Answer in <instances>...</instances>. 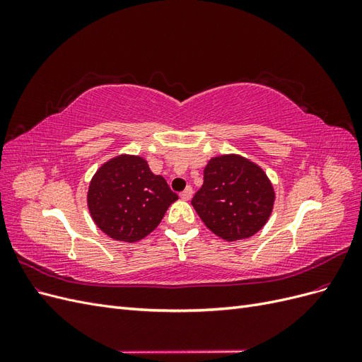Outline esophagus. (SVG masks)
Returning <instances> with one entry per match:
<instances>
[{
  "label": "esophagus",
  "instance_id": "1",
  "mask_svg": "<svg viewBox=\"0 0 362 362\" xmlns=\"http://www.w3.org/2000/svg\"><path fill=\"white\" fill-rule=\"evenodd\" d=\"M180 196H181L182 201H190L192 196H193V189H192V187H187Z\"/></svg>",
  "mask_w": 362,
  "mask_h": 362
}]
</instances>
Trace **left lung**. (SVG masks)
I'll use <instances>...</instances> for the list:
<instances>
[{
	"label": "left lung",
	"instance_id": "left-lung-1",
	"mask_svg": "<svg viewBox=\"0 0 362 362\" xmlns=\"http://www.w3.org/2000/svg\"><path fill=\"white\" fill-rule=\"evenodd\" d=\"M275 204V189L257 163L238 154L213 157L192 205L205 226L226 242L249 238L264 226Z\"/></svg>",
	"mask_w": 362,
	"mask_h": 362
}]
</instances>
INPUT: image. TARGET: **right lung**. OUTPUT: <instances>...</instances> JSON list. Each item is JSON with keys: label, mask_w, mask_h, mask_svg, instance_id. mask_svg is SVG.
<instances>
[{"label": "right lung", "mask_w": 362, "mask_h": 362, "mask_svg": "<svg viewBox=\"0 0 362 362\" xmlns=\"http://www.w3.org/2000/svg\"><path fill=\"white\" fill-rule=\"evenodd\" d=\"M178 199L161 175L140 156L120 154L96 170L87 190L95 225L113 240L134 243L160 225Z\"/></svg>", "instance_id": "1"}]
</instances>
